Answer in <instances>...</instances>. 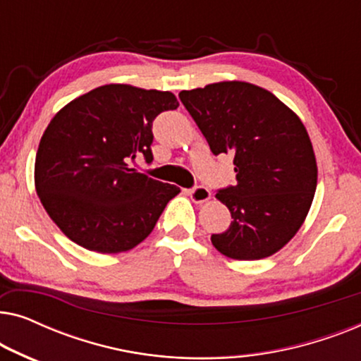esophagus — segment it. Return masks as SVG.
Wrapping results in <instances>:
<instances>
[{"label": "esophagus", "instance_id": "obj_1", "mask_svg": "<svg viewBox=\"0 0 361 361\" xmlns=\"http://www.w3.org/2000/svg\"><path fill=\"white\" fill-rule=\"evenodd\" d=\"M187 194H189V197L194 204H204V202L210 200V197H212L210 190L204 185H197V187H194V189H189L187 190Z\"/></svg>", "mask_w": 361, "mask_h": 361}]
</instances>
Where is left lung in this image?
I'll return each instance as SVG.
<instances>
[{
  "instance_id": "left-lung-1",
  "label": "left lung",
  "mask_w": 361,
  "mask_h": 361,
  "mask_svg": "<svg viewBox=\"0 0 361 361\" xmlns=\"http://www.w3.org/2000/svg\"><path fill=\"white\" fill-rule=\"evenodd\" d=\"M215 156L233 154L236 185L216 192L231 221L212 245L231 259L279 251L304 224L317 187V162L302 121L279 98L246 82L179 93Z\"/></svg>"
}]
</instances>
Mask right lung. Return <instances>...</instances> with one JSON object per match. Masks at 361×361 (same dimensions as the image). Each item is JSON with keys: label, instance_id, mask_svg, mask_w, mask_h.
<instances>
[{"label": "right lung", "instance_id": "1", "mask_svg": "<svg viewBox=\"0 0 361 361\" xmlns=\"http://www.w3.org/2000/svg\"><path fill=\"white\" fill-rule=\"evenodd\" d=\"M174 93L123 83L98 87L62 108L44 131L34 166L39 199L67 238L111 255L151 233L179 187L130 169L152 162V121L176 110Z\"/></svg>", "mask_w": 361, "mask_h": 361}]
</instances>
